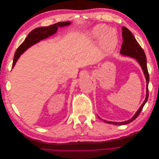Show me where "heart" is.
<instances>
[{
  "label": "heart",
  "instance_id": "obj_1",
  "mask_svg": "<svg viewBox=\"0 0 159 159\" xmlns=\"http://www.w3.org/2000/svg\"><path fill=\"white\" fill-rule=\"evenodd\" d=\"M91 34L95 39L100 38V43L105 49L112 50L116 46L118 38L117 33L113 28L104 25L95 26L91 31Z\"/></svg>",
  "mask_w": 159,
  "mask_h": 159
}]
</instances>
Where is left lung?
Instances as JSON below:
<instances>
[{"instance_id":"8db88e82","label":"left lung","mask_w":159,"mask_h":159,"mask_svg":"<svg viewBox=\"0 0 159 159\" xmlns=\"http://www.w3.org/2000/svg\"><path fill=\"white\" fill-rule=\"evenodd\" d=\"M122 37H123V44L121 46V50H120V54H122L125 56H128L133 57L135 59L139 65L141 66L143 71L145 75V77L147 81V88H146V98L143 104L141 105V107L137 110V111L135 113L131 119H130L126 121L123 122H113V121H107L104 120V122L111 123L113 125H125L127 123H131V121H134L140 114L141 111H142L144 105L147 103L148 98V81H149V75L147 70V57L145 54V52L143 50L141 46L139 45L137 41L134 38V36L131 32L130 31L128 28L125 26L122 27ZM98 117L101 119V118L98 116Z\"/></svg>"}]
</instances>
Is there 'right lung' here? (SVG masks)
<instances>
[{
  "instance_id": "right-lung-1",
  "label": "right lung",
  "mask_w": 159,
  "mask_h": 159,
  "mask_svg": "<svg viewBox=\"0 0 159 159\" xmlns=\"http://www.w3.org/2000/svg\"><path fill=\"white\" fill-rule=\"evenodd\" d=\"M70 24V22H60L49 26L37 28L31 31L28 34L25 40L18 48L15 54H14L12 68H14V66H15L16 61L19 57H20V56L28 48H29L32 46L36 44V43L39 42L40 40L46 39V38H48L49 36L54 34L57 30V28L69 26Z\"/></svg>"
}]
</instances>
